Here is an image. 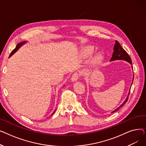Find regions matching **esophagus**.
Returning a JSON list of instances; mask_svg holds the SVG:
<instances>
[{"mask_svg":"<svg viewBox=\"0 0 146 146\" xmlns=\"http://www.w3.org/2000/svg\"><path fill=\"white\" fill-rule=\"evenodd\" d=\"M79 74L78 73L76 72L72 76V81L73 82L77 81L79 79Z\"/></svg>","mask_w":146,"mask_h":146,"instance_id":"34e87169","label":"esophagus"}]
</instances>
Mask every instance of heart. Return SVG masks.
Instances as JSON below:
<instances>
[{
	"label": "heart",
	"mask_w": 146,
	"mask_h": 146,
	"mask_svg": "<svg viewBox=\"0 0 146 146\" xmlns=\"http://www.w3.org/2000/svg\"><path fill=\"white\" fill-rule=\"evenodd\" d=\"M94 48L93 47L88 46V47L82 49L81 51V56L84 58L89 57L92 55V54L94 52ZM103 58L104 57L101 53H96L92 58V64L95 66H98L101 64Z\"/></svg>",
	"instance_id": "1"
}]
</instances>
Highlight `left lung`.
<instances>
[{
  "label": "left lung",
  "mask_w": 146,
  "mask_h": 146,
  "mask_svg": "<svg viewBox=\"0 0 146 146\" xmlns=\"http://www.w3.org/2000/svg\"><path fill=\"white\" fill-rule=\"evenodd\" d=\"M114 60H124V61H127V62H128L129 64H132L131 58H130V57L128 54V53L123 49V48L121 47V45L119 44V43L117 41H115V44L114 47H113V54H112V57L110 60V61H114ZM133 80H134V74H133ZM132 83H133V82H132ZM131 85H132V84L131 85ZM129 93H130V89H129V90L128 96H127L126 99L125 100V101L123 103H122L118 107V108H117L116 110H115L114 111H113L112 112V113L117 111L120 108H121V107L127 102Z\"/></svg>",
  "instance_id": "left-lung-1"
}]
</instances>
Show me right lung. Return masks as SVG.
<instances>
[{
  "label": "right lung",
  "instance_id": "1",
  "mask_svg": "<svg viewBox=\"0 0 146 146\" xmlns=\"http://www.w3.org/2000/svg\"><path fill=\"white\" fill-rule=\"evenodd\" d=\"M27 42V41H23V42H20V43H19V44H17V47H16V48H15L12 52H11V54H10V56H9V57H11V56H12V55H13V54L15 52H17V51H18V50L21 47V46L23 45V44H25ZM56 110H55L54 111V112L52 113V115L55 112H56Z\"/></svg>",
  "mask_w": 146,
  "mask_h": 146
}]
</instances>
